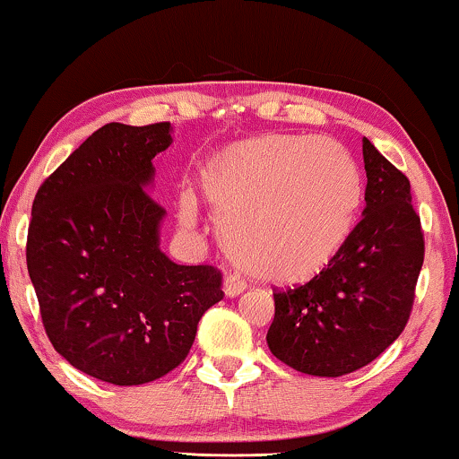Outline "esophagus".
I'll list each match as a JSON object with an SVG mask.
<instances>
[{"label":"esophagus","mask_w":459,"mask_h":459,"mask_svg":"<svg viewBox=\"0 0 459 459\" xmlns=\"http://www.w3.org/2000/svg\"><path fill=\"white\" fill-rule=\"evenodd\" d=\"M222 291H224V295H227V297H238V295L243 293V287L238 285V282H235V281H224Z\"/></svg>","instance_id":"esophagus-1"}]
</instances>
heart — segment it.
Returning a JSON list of instances; mask_svg holds the SVG:
<instances>
[{"mask_svg":"<svg viewBox=\"0 0 459 459\" xmlns=\"http://www.w3.org/2000/svg\"><path fill=\"white\" fill-rule=\"evenodd\" d=\"M232 262L251 279L299 287L325 274L350 241L361 202L353 158L328 139L266 134L218 152L197 174ZM178 221L197 204L178 197Z\"/></svg>","mask_w":459,"mask_h":459,"instance_id":"heart-1","label":"heart"}]
</instances>
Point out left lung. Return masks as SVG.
<instances>
[{
    "instance_id": "left-lung-1",
    "label": "left lung",
    "mask_w": 459,
    "mask_h": 459,
    "mask_svg": "<svg viewBox=\"0 0 459 459\" xmlns=\"http://www.w3.org/2000/svg\"><path fill=\"white\" fill-rule=\"evenodd\" d=\"M366 208L333 266L274 293L266 341L274 358L312 377H343L377 359L408 325L424 262L410 180L366 137Z\"/></svg>"
}]
</instances>
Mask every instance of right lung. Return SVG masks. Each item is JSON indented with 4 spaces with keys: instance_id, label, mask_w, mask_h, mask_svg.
<instances>
[{
    "instance_id": "add662e5",
    "label": "right lung",
    "mask_w": 459,
    "mask_h": 459,
    "mask_svg": "<svg viewBox=\"0 0 459 459\" xmlns=\"http://www.w3.org/2000/svg\"><path fill=\"white\" fill-rule=\"evenodd\" d=\"M170 122H109L39 186L27 266L45 333L76 370L120 386L152 383L186 358L222 299L214 266H180L160 249L166 210L145 189Z\"/></svg>"
}]
</instances>
